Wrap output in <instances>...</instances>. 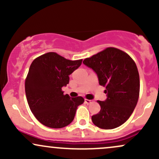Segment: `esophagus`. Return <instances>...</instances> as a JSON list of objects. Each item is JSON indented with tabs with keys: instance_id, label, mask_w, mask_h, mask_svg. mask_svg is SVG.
I'll use <instances>...</instances> for the list:
<instances>
[{
	"instance_id": "esophagus-1",
	"label": "esophagus",
	"mask_w": 159,
	"mask_h": 159,
	"mask_svg": "<svg viewBox=\"0 0 159 159\" xmlns=\"http://www.w3.org/2000/svg\"><path fill=\"white\" fill-rule=\"evenodd\" d=\"M93 100H90V99H87V98H85V103L87 104V105H90L93 102Z\"/></svg>"
}]
</instances>
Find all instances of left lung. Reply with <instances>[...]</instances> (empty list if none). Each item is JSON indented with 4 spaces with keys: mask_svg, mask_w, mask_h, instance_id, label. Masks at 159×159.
<instances>
[{
    "mask_svg": "<svg viewBox=\"0 0 159 159\" xmlns=\"http://www.w3.org/2000/svg\"><path fill=\"white\" fill-rule=\"evenodd\" d=\"M96 72L98 83L106 88L105 101H98L101 110L93 115L95 125L103 129L119 127L130 117L138 103L140 77L137 66L127 53L109 47L84 60Z\"/></svg>",
    "mask_w": 159,
    "mask_h": 159,
    "instance_id": "left-lung-1",
    "label": "left lung"
}]
</instances>
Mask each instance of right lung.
Returning a JSON list of instances; mask_svg holds the SVG:
<instances>
[{
    "mask_svg": "<svg viewBox=\"0 0 159 159\" xmlns=\"http://www.w3.org/2000/svg\"><path fill=\"white\" fill-rule=\"evenodd\" d=\"M82 59L67 60L55 52L38 57L32 62L25 79V93L30 111L45 126L61 129L74 120L81 96L71 98L62 87L69 81V75L81 65Z\"/></svg>",
    "mask_w": 159,
    "mask_h": 159,
    "instance_id": "add662e5",
    "label": "right lung"
}]
</instances>
